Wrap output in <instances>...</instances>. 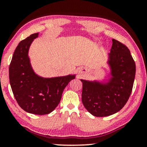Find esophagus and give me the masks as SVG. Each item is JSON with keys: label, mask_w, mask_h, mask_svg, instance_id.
Returning <instances> with one entry per match:
<instances>
[{"label": "esophagus", "mask_w": 147, "mask_h": 147, "mask_svg": "<svg viewBox=\"0 0 147 147\" xmlns=\"http://www.w3.org/2000/svg\"><path fill=\"white\" fill-rule=\"evenodd\" d=\"M85 68H79L77 69V72H79V74H82V73H83V72H85Z\"/></svg>", "instance_id": "esophagus-1"}]
</instances>
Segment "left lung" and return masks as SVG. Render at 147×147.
Wrapping results in <instances>:
<instances>
[{
	"mask_svg": "<svg viewBox=\"0 0 147 147\" xmlns=\"http://www.w3.org/2000/svg\"><path fill=\"white\" fill-rule=\"evenodd\" d=\"M107 64L110 78L105 81H87L83 83L82 102L95 117H107L117 113L129 99L136 75V64L125 45L113 39Z\"/></svg>",
	"mask_w": 147,
	"mask_h": 147,
	"instance_id": "1",
	"label": "left lung"
}]
</instances>
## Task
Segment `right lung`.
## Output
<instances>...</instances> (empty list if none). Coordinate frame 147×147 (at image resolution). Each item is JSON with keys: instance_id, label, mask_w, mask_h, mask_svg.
<instances>
[{"instance_id": "1", "label": "right lung", "mask_w": 147, "mask_h": 147, "mask_svg": "<svg viewBox=\"0 0 147 147\" xmlns=\"http://www.w3.org/2000/svg\"><path fill=\"white\" fill-rule=\"evenodd\" d=\"M38 33L17 46L9 66V82L17 102L23 110L35 115L51 113L60 103L63 91L75 75L44 78L35 73L28 56L30 47Z\"/></svg>"}]
</instances>
